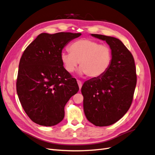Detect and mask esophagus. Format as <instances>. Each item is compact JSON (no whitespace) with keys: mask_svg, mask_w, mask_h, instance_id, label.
Segmentation results:
<instances>
[{"mask_svg":"<svg viewBox=\"0 0 155 155\" xmlns=\"http://www.w3.org/2000/svg\"><path fill=\"white\" fill-rule=\"evenodd\" d=\"M77 82H78V85H79V90H81V88L82 87V82L81 81H79V80H77Z\"/></svg>","mask_w":155,"mask_h":155,"instance_id":"obj_1","label":"esophagus"}]
</instances>
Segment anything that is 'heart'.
Wrapping results in <instances>:
<instances>
[{"instance_id":"obj_1","label":"heart","mask_w":155,"mask_h":155,"mask_svg":"<svg viewBox=\"0 0 155 155\" xmlns=\"http://www.w3.org/2000/svg\"><path fill=\"white\" fill-rule=\"evenodd\" d=\"M69 52L63 51L61 60L67 72L72 73L79 62L80 73L88 77L98 78L105 74L112 63V51L109 46L89 39L74 41L68 47Z\"/></svg>"}]
</instances>
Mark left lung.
Instances as JSON below:
<instances>
[{
    "instance_id": "1",
    "label": "left lung",
    "mask_w": 155,
    "mask_h": 155,
    "mask_svg": "<svg viewBox=\"0 0 155 155\" xmlns=\"http://www.w3.org/2000/svg\"><path fill=\"white\" fill-rule=\"evenodd\" d=\"M92 35L107 42L112 51V59L105 74L84 83L81 88L84 112L94 125L109 126L122 118L132 104L137 81L134 59L118 39Z\"/></svg>"
}]
</instances>
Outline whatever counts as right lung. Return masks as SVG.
<instances>
[{
    "instance_id": "1",
    "label": "right lung",
    "mask_w": 155,
    "mask_h": 155,
    "mask_svg": "<svg viewBox=\"0 0 155 155\" xmlns=\"http://www.w3.org/2000/svg\"><path fill=\"white\" fill-rule=\"evenodd\" d=\"M80 33H43L23 52L16 87L18 99L34 123L53 126L64 118V108L79 91L76 79L63 67L61 54L64 46Z\"/></svg>"
}]
</instances>
